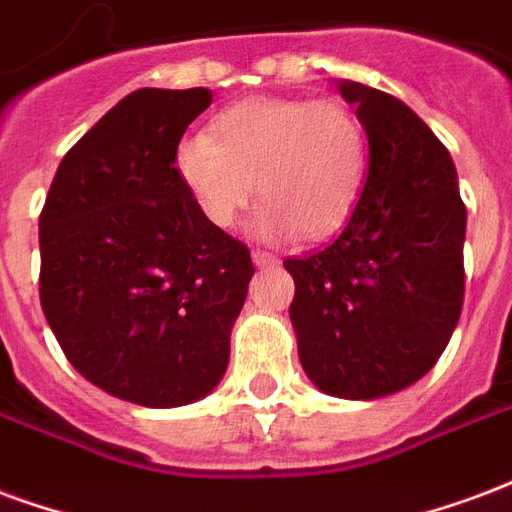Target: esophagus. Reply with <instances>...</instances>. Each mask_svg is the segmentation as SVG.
I'll use <instances>...</instances> for the list:
<instances>
[{
    "instance_id": "1",
    "label": "esophagus",
    "mask_w": 512,
    "mask_h": 512,
    "mask_svg": "<svg viewBox=\"0 0 512 512\" xmlns=\"http://www.w3.org/2000/svg\"><path fill=\"white\" fill-rule=\"evenodd\" d=\"M251 259L256 267H261V270H264V267H275V264H278V259H275V256L267 251H253Z\"/></svg>"
}]
</instances>
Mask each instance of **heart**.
<instances>
[{
	"mask_svg": "<svg viewBox=\"0 0 512 512\" xmlns=\"http://www.w3.org/2000/svg\"><path fill=\"white\" fill-rule=\"evenodd\" d=\"M174 171L204 218L234 229L259 196L261 240H324L352 218L368 179V133L341 100L256 98L182 138Z\"/></svg>",
	"mask_w": 512,
	"mask_h": 512,
	"instance_id": "b5f03b06",
	"label": "heart"
}]
</instances>
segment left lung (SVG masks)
I'll return each instance as SVG.
<instances>
[{"instance_id": "1", "label": "left lung", "mask_w": 512, "mask_h": 512, "mask_svg": "<svg viewBox=\"0 0 512 512\" xmlns=\"http://www.w3.org/2000/svg\"><path fill=\"white\" fill-rule=\"evenodd\" d=\"M368 133V179L327 248L286 259L302 371L322 393L376 401L423 379L464 305L466 207L434 130L382 89L338 81Z\"/></svg>"}]
</instances>
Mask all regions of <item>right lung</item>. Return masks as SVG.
Listing matches in <instances>:
<instances>
[{
	"label": "right lung",
	"instance_id": "add662e5",
	"mask_svg": "<svg viewBox=\"0 0 512 512\" xmlns=\"http://www.w3.org/2000/svg\"><path fill=\"white\" fill-rule=\"evenodd\" d=\"M212 92L138 89L59 163L40 212V305L78 374L174 409L210 395L248 297V248L182 188L174 152Z\"/></svg>",
	"mask_w": 512,
	"mask_h": 512
}]
</instances>
